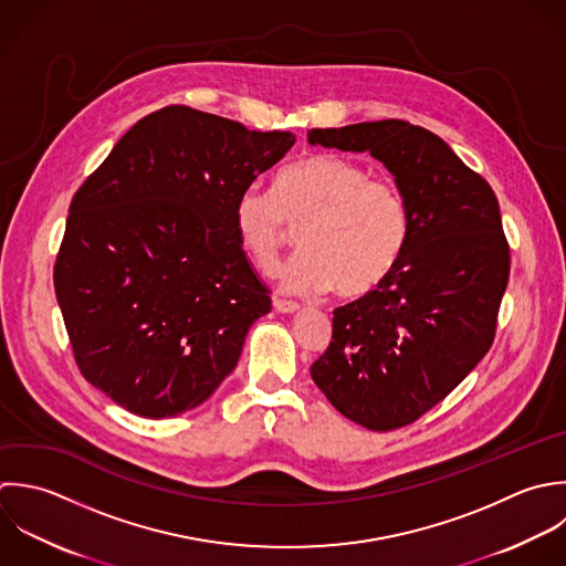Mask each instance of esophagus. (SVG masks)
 Segmentation results:
<instances>
[{
    "label": "esophagus",
    "mask_w": 566,
    "mask_h": 566,
    "mask_svg": "<svg viewBox=\"0 0 566 566\" xmlns=\"http://www.w3.org/2000/svg\"><path fill=\"white\" fill-rule=\"evenodd\" d=\"M273 308L282 315H291V313H297L300 311V304L297 302H289V300H273Z\"/></svg>",
    "instance_id": "34e87169"
}]
</instances>
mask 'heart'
I'll return each instance as SVG.
<instances>
[{"label":"heart","mask_w":566,"mask_h":566,"mask_svg":"<svg viewBox=\"0 0 566 566\" xmlns=\"http://www.w3.org/2000/svg\"><path fill=\"white\" fill-rule=\"evenodd\" d=\"M302 251L284 266L289 293L335 286L342 297L377 291L399 266L412 218L397 185L337 154H308L275 176V191L247 187L233 207L235 235L262 273H273L291 229Z\"/></svg>","instance_id":"1"}]
</instances>
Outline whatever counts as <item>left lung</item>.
<instances>
[{"instance_id": "left-lung-1", "label": "left lung", "mask_w": 566, "mask_h": 566, "mask_svg": "<svg viewBox=\"0 0 566 566\" xmlns=\"http://www.w3.org/2000/svg\"><path fill=\"white\" fill-rule=\"evenodd\" d=\"M311 145L370 151L395 176L412 231L397 271L335 308L311 377L346 419L386 432L443 401L488 355L510 280L499 200L426 127L386 118L311 129Z\"/></svg>"}]
</instances>
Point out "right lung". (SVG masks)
<instances>
[{"mask_svg":"<svg viewBox=\"0 0 566 566\" xmlns=\"http://www.w3.org/2000/svg\"><path fill=\"white\" fill-rule=\"evenodd\" d=\"M187 105L132 125L70 202L54 293L83 377L169 419L207 401L271 311L233 229L251 182L293 147Z\"/></svg>","mask_w":566,"mask_h":566,"instance_id":"add662e5","label":"right lung"}]
</instances>
